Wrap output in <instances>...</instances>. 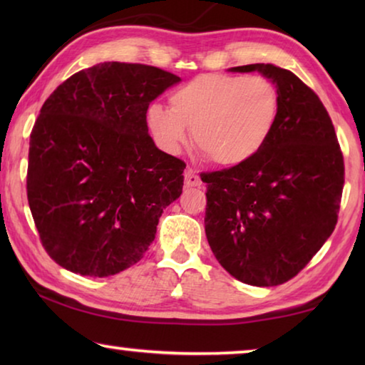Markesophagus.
<instances>
[{
  "label": "esophagus",
  "mask_w": 365,
  "mask_h": 365,
  "mask_svg": "<svg viewBox=\"0 0 365 365\" xmlns=\"http://www.w3.org/2000/svg\"><path fill=\"white\" fill-rule=\"evenodd\" d=\"M185 185H187V187H201L202 182L200 175H197L193 169L188 168L185 170Z\"/></svg>",
  "instance_id": "34e87169"
}]
</instances>
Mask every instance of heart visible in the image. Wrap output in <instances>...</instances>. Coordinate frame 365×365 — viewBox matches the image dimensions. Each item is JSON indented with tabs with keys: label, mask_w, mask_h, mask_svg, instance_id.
<instances>
[{
	"label": "heart",
	"mask_w": 365,
	"mask_h": 365,
	"mask_svg": "<svg viewBox=\"0 0 365 365\" xmlns=\"http://www.w3.org/2000/svg\"><path fill=\"white\" fill-rule=\"evenodd\" d=\"M169 108L151 104L146 120L168 153H180L190 138L224 168L256 158L279 120L280 95L265 77L202 73L169 95Z\"/></svg>",
	"instance_id": "heart-1"
}]
</instances>
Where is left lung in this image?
Wrapping results in <instances>:
<instances>
[{
    "instance_id": "1",
    "label": "left lung",
    "mask_w": 365,
    "mask_h": 365,
    "mask_svg": "<svg viewBox=\"0 0 365 365\" xmlns=\"http://www.w3.org/2000/svg\"><path fill=\"white\" fill-rule=\"evenodd\" d=\"M230 71H257L277 86L279 120L256 158L201 175L206 237L235 279L277 287L304 269L335 230L343 154L322 101L293 72L274 64Z\"/></svg>"
}]
</instances>
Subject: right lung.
I'll return each instance as SVG.
<instances>
[{"instance_id": "obj_1", "label": "right lung", "mask_w": 365, "mask_h": 365, "mask_svg": "<svg viewBox=\"0 0 365 365\" xmlns=\"http://www.w3.org/2000/svg\"><path fill=\"white\" fill-rule=\"evenodd\" d=\"M180 77L101 63L49 95L30 135L27 197L43 248L61 267L109 277L150 248L182 193L185 163L148 135L150 103Z\"/></svg>"}]
</instances>
